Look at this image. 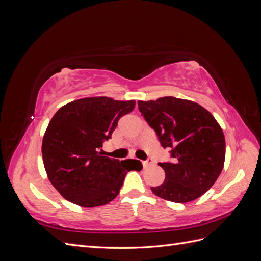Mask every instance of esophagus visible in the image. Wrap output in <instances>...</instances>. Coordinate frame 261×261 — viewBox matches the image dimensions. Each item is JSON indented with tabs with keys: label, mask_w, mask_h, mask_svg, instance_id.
<instances>
[{
	"label": "esophagus",
	"mask_w": 261,
	"mask_h": 261,
	"mask_svg": "<svg viewBox=\"0 0 261 261\" xmlns=\"http://www.w3.org/2000/svg\"><path fill=\"white\" fill-rule=\"evenodd\" d=\"M152 164H154V160L152 159V158H148L146 161H143V165H144L145 168H148V167H150V165H152Z\"/></svg>",
	"instance_id": "esophagus-1"
}]
</instances>
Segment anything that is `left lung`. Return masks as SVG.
<instances>
[{
  "mask_svg": "<svg viewBox=\"0 0 261 261\" xmlns=\"http://www.w3.org/2000/svg\"><path fill=\"white\" fill-rule=\"evenodd\" d=\"M138 109L172 162L158 163L165 172L161 198L184 203L199 198L216 183L225 159V138L213 115L196 102L174 97L138 101Z\"/></svg>",
  "mask_w": 261,
  "mask_h": 261,
  "instance_id": "1",
  "label": "left lung"
}]
</instances>
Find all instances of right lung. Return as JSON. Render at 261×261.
<instances>
[{"label":"right lung","mask_w":261,"mask_h":261,"mask_svg":"<svg viewBox=\"0 0 261 261\" xmlns=\"http://www.w3.org/2000/svg\"><path fill=\"white\" fill-rule=\"evenodd\" d=\"M134 108V100L93 97L54 114L43 136L42 159L51 184L66 200L85 208L103 206L120 193L127 172L143 169L139 160L112 159L101 149Z\"/></svg>","instance_id":"obj_1"}]
</instances>
